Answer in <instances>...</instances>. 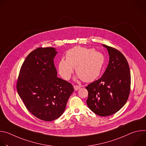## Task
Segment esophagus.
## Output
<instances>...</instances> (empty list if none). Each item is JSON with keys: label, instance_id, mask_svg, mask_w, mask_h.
Returning a JSON list of instances; mask_svg holds the SVG:
<instances>
[{"label": "esophagus", "instance_id": "obj_1", "mask_svg": "<svg viewBox=\"0 0 146 146\" xmlns=\"http://www.w3.org/2000/svg\"><path fill=\"white\" fill-rule=\"evenodd\" d=\"M80 88V87L78 86H74V89L75 91H77Z\"/></svg>", "mask_w": 146, "mask_h": 146}]
</instances>
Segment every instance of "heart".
Returning <instances> with one entry per match:
<instances>
[{
  "label": "heart",
  "mask_w": 146,
  "mask_h": 146,
  "mask_svg": "<svg viewBox=\"0 0 146 146\" xmlns=\"http://www.w3.org/2000/svg\"><path fill=\"white\" fill-rule=\"evenodd\" d=\"M105 63V56L95 49L76 46L66 53V59L58 64V72L65 80H69L74 68L78 77L86 82L95 80L100 74Z\"/></svg>",
  "instance_id": "1"
}]
</instances>
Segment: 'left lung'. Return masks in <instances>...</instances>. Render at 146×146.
I'll use <instances>...</instances> for the list:
<instances>
[{
    "instance_id": "8db88e82",
    "label": "left lung",
    "mask_w": 146,
    "mask_h": 146,
    "mask_svg": "<svg viewBox=\"0 0 146 146\" xmlns=\"http://www.w3.org/2000/svg\"><path fill=\"white\" fill-rule=\"evenodd\" d=\"M102 46L108 51L109 64L102 76L86 87L87 103L94 113L106 117L117 113L126 103L130 92L131 73L127 60L120 51Z\"/></svg>"
}]
</instances>
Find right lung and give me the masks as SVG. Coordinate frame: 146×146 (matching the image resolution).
Instances as JSON below:
<instances>
[{"label":"right lung","mask_w":146,"mask_h":146,"mask_svg":"<svg viewBox=\"0 0 146 146\" xmlns=\"http://www.w3.org/2000/svg\"><path fill=\"white\" fill-rule=\"evenodd\" d=\"M53 47L32 51L21 68L17 90L27 109L40 119L51 121L64 113L74 91L70 82L57 77Z\"/></svg>","instance_id":"1"}]
</instances>
